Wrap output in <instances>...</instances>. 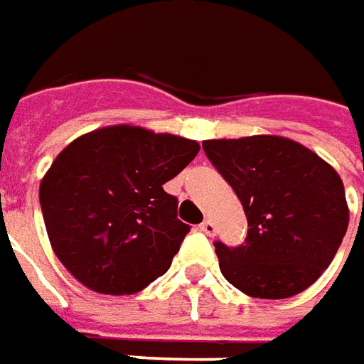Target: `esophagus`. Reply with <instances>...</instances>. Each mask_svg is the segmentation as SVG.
<instances>
[{"instance_id": "obj_1", "label": "esophagus", "mask_w": 364, "mask_h": 364, "mask_svg": "<svg viewBox=\"0 0 364 364\" xmlns=\"http://www.w3.org/2000/svg\"><path fill=\"white\" fill-rule=\"evenodd\" d=\"M198 229H200L204 235H215V231H217V229H215V223H213V220H208V218L200 223V227H198Z\"/></svg>"}]
</instances>
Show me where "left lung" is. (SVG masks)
<instances>
[{
  "instance_id": "left-lung-1",
  "label": "left lung",
  "mask_w": 364,
  "mask_h": 364,
  "mask_svg": "<svg viewBox=\"0 0 364 364\" xmlns=\"http://www.w3.org/2000/svg\"><path fill=\"white\" fill-rule=\"evenodd\" d=\"M203 149L243 204L249 227L243 245L215 243L225 279L265 300L312 286L348 227L341 176L308 147L277 135L208 139Z\"/></svg>"
}]
</instances>
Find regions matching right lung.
<instances>
[{"mask_svg":"<svg viewBox=\"0 0 364 364\" xmlns=\"http://www.w3.org/2000/svg\"><path fill=\"white\" fill-rule=\"evenodd\" d=\"M200 146L113 125L80 135L52 161L40 206L56 257L99 294H137L170 269L190 225L164 184Z\"/></svg>","mask_w":364,"mask_h":364,"instance_id":"obj_1","label":"right lung"}]
</instances>
